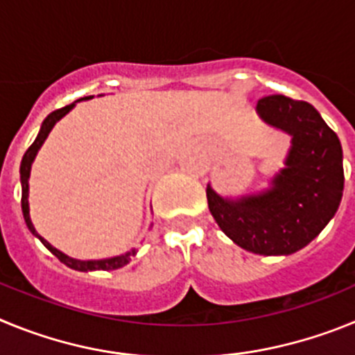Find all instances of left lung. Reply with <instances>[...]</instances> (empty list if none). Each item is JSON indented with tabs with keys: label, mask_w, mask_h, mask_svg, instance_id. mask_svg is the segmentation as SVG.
Segmentation results:
<instances>
[{
	"label": "left lung",
	"mask_w": 355,
	"mask_h": 355,
	"mask_svg": "<svg viewBox=\"0 0 355 355\" xmlns=\"http://www.w3.org/2000/svg\"><path fill=\"white\" fill-rule=\"evenodd\" d=\"M265 124L291 137L284 167L258 193L206 197L218 227L241 249L288 256L304 249L336 215L343 197V150L338 135L306 101L268 96L256 105Z\"/></svg>",
	"instance_id": "obj_1"
}]
</instances>
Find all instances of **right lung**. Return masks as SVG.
Wrapping results in <instances>:
<instances>
[{"mask_svg":"<svg viewBox=\"0 0 355 355\" xmlns=\"http://www.w3.org/2000/svg\"><path fill=\"white\" fill-rule=\"evenodd\" d=\"M94 96H89V97H81V99H78V101H87V99H92ZM74 101L72 105L69 106H64V108L60 110H55V112H51V114L48 115V117L44 119L42 126H40V131L39 135H37L35 142L31 144L30 147H28V150L24 153L23 156V162H21V168H19V174H21V188H23V196H21V208H23V216H24V222H26L28 229H30V233L33 234V236L39 238L40 241L44 243V247L48 250H51L53 254H55L56 258L60 259L64 265H67L69 268H72V270H78V272H94V270H117V268H121V266L128 265V263L131 261V258H133L135 254H137V249H131L128 250V252L124 254H119V256H114V258H105V259H74L71 258V256H67V254H64L62 250H58L56 247H53L51 243H49L48 240H44L42 236H40L39 233H37V229L33 227V224H31V218H30V202H28V193H30V172H31V163H33V159H35L37 153H39V149L42 147V144L46 142V139H48V135L51 133V130L55 128V124L58 121H60L62 117H65V115L71 112L74 106H76V103Z\"/></svg>","mask_w":355,"mask_h":355,"instance_id":"obj_1","label":"right lung"}]
</instances>
